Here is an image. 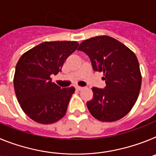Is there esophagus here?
<instances>
[{
  "instance_id": "esophagus-1",
  "label": "esophagus",
  "mask_w": 156,
  "mask_h": 156,
  "mask_svg": "<svg viewBox=\"0 0 156 156\" xmlns=\"http://www.w3.org/2000/svg\"><path fill=\"white\" fill-rule=\"evenodd\" d=\"M76 89L77 90H82L83 87H80V86H76Z\"/></svg>"
}]
</instances>
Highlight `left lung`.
<instances>
[{"label": "left lung", "mask_w": 156, "mask_h": 156, "mask_svg": "<svg viewBox=\"0 0 156 156\" xmlns=\"http://www.w3.org/2000/svg\"><path fill=\"white\" fill-rule=\"evenodd\" d=\"M78 51L89 56L94 71L103 72L104 89L92 87L87 102L92 115L101 122H114L127 115L138 98L141 73L137 56L126 45L108 36L83 41Z\"/></svg>", "instance_id": "1"}]
</instances>
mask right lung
<instances>
[{
	"instance_id": "obj_1",
	"label": "right lung",
	"mask_w": 156,
	"mask_h": 156,
	"mask_svg": "<svg viewBox=\"0 0 156 156\" xmlns=\"http://www.w3.org/2000/svg\"><path fill=\"white\" fill-rule=\"evenodd\" d=\"M78 45L77 41H46L25 52L18 61L13 80L16 98L35 122L51 124L66 115L75 88L59 87L51 76L61 72Z\"/></svg>"
}]
</instances>
